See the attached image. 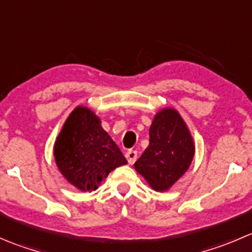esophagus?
Wrapping results in <instances>:
<instances>
[{"label":"esophagus","instance_id":"1","mask_svg":"<svg viewBox=\"0 0 252 252\" xmlns=\"http://www.w3.org/2000/svg\"><path fill=\"white\" fill-rule=\"evenodd\" d=\"M126 159H128L129 164H133L134 162L136 161V157H138V152H136L135 150H129V151H126Z\"/></svg>","mask_w":252,"mask_h":252}]
</instances>
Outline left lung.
Listing matches in <instances>:
<instances>
[{
	"label": "left lung",
	"instance_id": "8db88e82",
	"mask_svg": "<svg viewBox=\"0 0 252 252\" xmlns=\"http://www.w3.org/2000/svg\"><path fill=\"white\" fill-rule=\"evenodd\" d=\"M149 133V146L134 167L152 189L167 191L189 169L195 155L194 139L174 108L157 112Z\"/></svg>",
	"mask_w": 252,
	"mask_h": 252
}]
</instances>
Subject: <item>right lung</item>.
<instances>
[{
	"instance_id": "1",
	"label": "right lung",
	"mask_w": 252,
	"mask_h": 252,
	"mask_svg": "<svg viewBox=\"0 0 252 252\" xmlns=\"http://www.w3.org/2000/svg\"><path fill=\"white\" fill-rule=\"evenodd\" d=\"M56 164L69 184L94 191L112 171L126 164V157L101 119L90 108L78 106L69 114L53 146Z\"/></svg>"
}]
</instances>
